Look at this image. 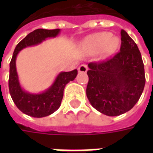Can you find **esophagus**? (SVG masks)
Instances as JSON below:
<instances>
[{"label":"esophagus","instance_id":"obj_1","mask_svg":"<svg viewBox=\"0 0 153 153\" xmlns=\"http://www.w3.org/2000/svg\"><path fill=\"white\" fill-rule=\"evenodd\" d=\"M79 72L80 73H86L87 71H88V66H87L86 65H81L79 66Z\"/></svg>","mask_w":153,"mask_h":153}]
</instances>
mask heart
Wrapping results in <instances>:
<instances>
[{
  "mask_svg": "<svg viewBox=\"0 0 153 153\" xmlns=\"http://www.w3.org/2000/svg\"><path fill=\"white\" fill-rule=\"evenodd\" d=\"M119 45V38L112 37V34L107 32L91 35L83 41V47L88 53L95 54L102 51L105 56L112 53L118 48Z\"/></svg>",
  "mask_w": 153,
  "mask_h": 153,
  "instance_id": "b5f03b06",
  "label": "heart"
}]
</instances>
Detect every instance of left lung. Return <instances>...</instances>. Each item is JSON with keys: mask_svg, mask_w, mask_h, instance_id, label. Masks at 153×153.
<instances>
[{"mask_svg": "<svg viewBox=\"0 0 153 153\" xmlns=\"http://www.w3.org/2000/svg\"><path fill=\"white\" fill-rule=\"evenodd\" d=\"M120 51L108 60L88 64L86 93L99 112L116 116L131 110L140 98L145 85L141 53L122 29Z\"/></svg>", "mask_w": 153, "mask_h": 153, "instance_id": "obj_1", "label": "left lung"}]
</instances>
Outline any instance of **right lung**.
Masks as SVG:
<instances>
[{
  "label": "right lung",
  "instance_id": "1",
  "mask_svg": "<svg viewBox=\"0 0 153 153\" xmlns=\"http://www.w3.org/2000/svg\"><path fill=\"white\" fill-rule=\"evenodd\" d=\"M60 29L38 28L28 33L15 47L10 63L9 90L16 106L26 115L42 118L54 113L60 106L63 98L64 88L70 81H73L78 74V70L60 72L54 83L46 91L40 93H31L22 88L16 70V57L24 48L42 43L47 38H56Z\"/></svg>",
  "mask_w": 153,
  "mask_h": 153
}]
</instances>
